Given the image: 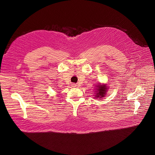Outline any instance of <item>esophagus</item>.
<instances>
[{
  "mask_svg": "<svg viewBox=\"0 0 155 155\" xmlns=\"http://www.w3.org/2000/svg\"><path fill=\"white\" fill-rule=\"evenodd\" d=\"M71 85L72 87H77V85L75 84H72Z\"/></svg>",
  "mask_w": 155,
  "mask_h": 155,
  "instance_id": "obj_1",
  "label": "esophagus"
}]
</instances>
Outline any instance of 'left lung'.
I'll return each instance as SVG.
<instances>
[{"label": "left lung", "instance_id": "1", "mask_svg": "<svg viewBox=\"0 0 155 155\" xmlns=\"http://www.w3.org/2000/svg\"><path fill=\"white\" fill-rule=\"evenodd\" d=\"M109 87L107 85V84L98 83L96 85L94 91H95V98L96 99H102L106 95L107 92L108 91Z\"/></svg>", "mask_w": 155, "mask_h": 155}]
</instances>
